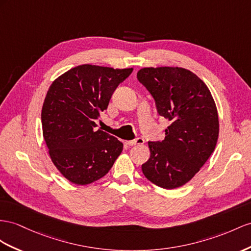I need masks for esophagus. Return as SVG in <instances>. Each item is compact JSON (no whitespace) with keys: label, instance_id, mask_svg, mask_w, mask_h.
I'll return each instance as SVG.
<instances>
[{"label":"esophagus","instance_id":"34e87169","mask_svg":"<svg viewBox=\"0 0 251 251\" xmlns=\"http://www.w3.org/2000/svg\"><path fill=\"white\" fill-rule=\"evenodd\" d=\"M143 143H144V139L141 138V137L134 139V140H131V141H126V144L128 146H133V145H137V144L141 145V144H143Z\"/></svg>","mask_w":251,"mask_h":251}]
</instances>
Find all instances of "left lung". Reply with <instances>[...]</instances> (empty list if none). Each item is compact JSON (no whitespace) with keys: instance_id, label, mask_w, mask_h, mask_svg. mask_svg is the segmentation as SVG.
<instances>
[{"instance_id":"1","label":"left lung","mask_w":251,"mask_h":251,"mask_svg":"<svg viewBox=\"0 0 251 251\" xmlns=\"http://www.w3.org/2000/svg\"><path fill=\"white\" fill-rule=\"evenodd\" d=\"M137 77L152 96L158 114L171 122L163 141L149 142L151 157L142 172L160 188H179L215 149L220 124L214 100L205 83L182 68H144Z\"/></svg>"}]
</instances>
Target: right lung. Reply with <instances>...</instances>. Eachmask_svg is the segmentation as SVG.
Returning <instances> with one entry per match:
<instances>
[{"label": "right lung", "instance_id": "1", "mask_svg": "<svg viewBox=\"0 0 251 251\" xmlns=\"http://www.w3.org/2000/svg\"><path fill=\"white\" fill-rule=\"evenodd\" d=\"M132 70L82 64L50 85L41 112L43 138L53 163L71 182L104 177L123 151L117 138L95 129V120Z\"/></svg>", "mask_w": 251, "mask_h": 251}]
</instances>
